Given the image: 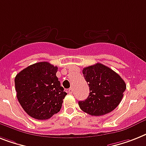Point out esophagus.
I'll return each instance as SVG.
<instances>
[{"mask_svg": "<svg viewBox=\"0 0 146 146\" xmlns=\"http://www.w3.org/2000/svg\"><path fill=\"white\" fill-rule=\"evenodd\" d=\"M68 92H69L70 94H72L73 92V88H69V90H68Z\"/></svg>", "mask_w": 146, "mask_h": 146, "instance_id": "34e87169", "label": "esophagus"}]
</instances>
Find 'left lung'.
<instances>
[{
	"mask_svg": "<svg viewBox=\"0 0 146 146\" xmlns=\"http://www.w3.org/2000/svg\"><path fill=\"white\" fill-rule=\"evenodd\" d=\"M82 73L88 83L87 99L79 102L83 112L100 116L114 110L122 100L126 84L121 77L105 65L98 63L85 67Z\"/></svg>",
	"mask_w": 146,
	"mask_h": 146,
	"instance_id": "left-lung-1",
	"label": "left lung"
}]
</instances>
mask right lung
Here are the masks:
<instances>
[{"instance_id": "add662e5", "label": "right lung", "mask_w": 146, "mask_h": 146, "mask_svg": "<svg viewBox=\"0 0 146 146\" xmlns=\"http://www.w3.org/2000/svg\"><path fill=\"white\" fill-rule=\"evenodd\" d=\"M58 67L43 61L30 65L15 78L17 99L28 115L46 120L61 110L64 92L56 76Z\"/></svg>"}]
</instances>
